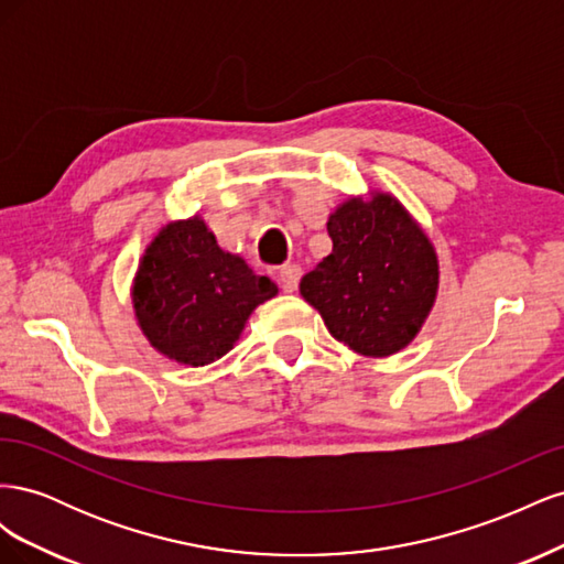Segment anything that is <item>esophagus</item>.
Here are the masks:
<instances>
[{"label": "esophagus", "mask_w": 564, "mask_h": 564, "mask_svg": "<svg viewBox=\"0 0 564 564\" xmlns=\"http://www.w3.org/2000/svg\"><path fill=\"white\" fill-rule=\"evenodd\" d=\"M301 275H303L301 265H282L280 268V282H282L286 292H294V289H299Z\"/></svg>", "instance_id": "1"}]
</instances>
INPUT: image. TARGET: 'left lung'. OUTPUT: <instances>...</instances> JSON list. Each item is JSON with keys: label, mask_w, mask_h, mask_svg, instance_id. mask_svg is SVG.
<instances>
[{"label": "left lung", "mask_w": 564, "mask_h": 564, "mask_svg": "<svg viewBox=\"0 0 564 564\" xmlns=\"http://www.w3.org/2000/svg\"><path fill=\"white\" fill-rule=\"evenodd\" d=\"M338 204L327 220L332 253L301 280V296L329 334L365 357L406 348L431 315L440 265L429 235L398 197L369 193Z\"/></svg>", "instance_id": "obj_1"}]
</instances>
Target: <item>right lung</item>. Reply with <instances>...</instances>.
Wrapping results in <instances>:
<instances>
[{"label":"right lung","mask_w":564,"mask_h":564,"mask_svg":"<svg viewBox=\"0 0 564 564\" xmlns=\"http://www.w3.org/2000/svg\"><path fill=\"white\" fill-rule=\"evenodd\" d=\"M278 294L242 256L216 245L199 216L172 220L145 247L131 301L150 346L185 367L224 357L249 315Z\"/></svg>","instance_id":"right-lung-1"}]
</instances>
